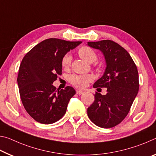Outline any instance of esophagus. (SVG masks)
<instances>
[{"label": "esophagus", "mask_w": 156, "mask_h": 156, "mask_svg": "<svg viewBox=\"0 0 156 156\" xmlns=\"http://www.w3.org/2000/svg\"><path fill=\"white\" fill-rule=\"evenodd\" d=\"M76 94H78V95L83 94V91L82 90H77V91H76Z\"/></svg>", "instance_id": "1"}]
</instances>
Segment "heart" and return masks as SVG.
I'll return each mask as SVG.
<instances>
[{"mask_svg":"<svg viewBox=\"0 0 156 156\" xmlns=\"http://www.w3.org/2000/svg\"><path fill=\"white\" fill-rule=\"evenodd\" d=\"M78 55L81 58L85 60L89 63H92L97 59V55L92 49L87 46H83L78 50ZM72 57L69 53H66L62 59V66L66 69L71 65ZM93 79V76L90 74H84V75H76L74 74L70 77V82L74 86L78 88H84L87 84L91 82Z\"/></svg>","mask_w":156,"mask_h":156,"instance_id":"heart-1","label":"heart"}]
</instances>
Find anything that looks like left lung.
<instances>
[{
    "mask_svg": "<svg viewBox=\"0 0 156 156\" xmlns=\"http://www.w3.org/2000/svg\"><path fill=\"white\" fill-rule=\"evenodd\" d=\"M87 45L102 52L105 70L93 87H106L107 94L96 92L94 103L87 108L90 120L98 126L109 128L126 117L139 90L137 66L130 54L112 40L89 41Z\"/></svg>",
    "mask_w": 156,
    "mask_h": 156,
    "instance_id": "8db88e82",
    "label": "left lung"
}]
</instances>
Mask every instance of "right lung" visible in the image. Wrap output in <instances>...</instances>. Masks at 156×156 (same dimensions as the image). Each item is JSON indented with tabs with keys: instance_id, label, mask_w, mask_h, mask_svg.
<instances>
[{
	"instance_id": "1",
	"label": "right lung",
	"mask_w": 156,
	"mask_h": 156,
	"mask_svg": "<svg viewBox=\"0 0 156 156\" xmlns=\"http://www.w3.org/2000/svg\"><path fill=\"white\" fill-rule=\"evenodd\" d=\"M82 41L50 38L41 41L24 56L17 83L25 109L37 122L51 124L63 117L76 94L72 87L56 91L53 83L61 75L62 59Z\"/></svg>"
}]
</instances>
